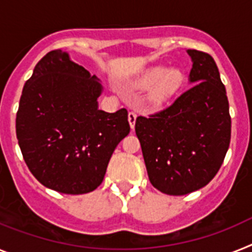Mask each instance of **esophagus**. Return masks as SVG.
<instances>
[{"instance_id":"34e87169","label":"esophagus","mask_w":252,"mask_h":252,"mask_svg":"<svg viewBox=\"0 0 252 252\" xmlns=\"http://www.w3.org/2000/svg\"><path fill=\"white\" fill-rule=\"evenodd\" d=\"M136 120H137V114L136 113H129L128 114V122H129L130 124V128H134V126H136Z\"/></svg>"}]
</instances>
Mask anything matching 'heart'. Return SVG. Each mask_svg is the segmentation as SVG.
Returning <instances> with one entry per match:
<instances>
[{"label": "heart", "mask_w": 252, "mask_h": 252, "mask_svg": "<svg viewBox=\"0 0 252 252\" xmlns=\"http://www.w3.org/2000/svg\"><path fill=\"white\" fill-rule=\"evenodd\" d=\"M182 82L183 73L179 69L158 65L142 74L136 84L141 90L152 88L150 98L155 105H161L178 91Z\"/></svg>", "instance_id": "heart-1"}]
</instances>
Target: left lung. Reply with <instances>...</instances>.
Listing matches in <instances>:
<instances>
[{
    "label": "left lung",
    "mask_w": 252,
    "mask_h": 252,
    "mask_svg": "<svg viewBox=\"0 0 252 252\" xmlns=\"http://www.w3.org/2000/svg\"><path fill=\"white\" fill-rule=\"evenodd\" d=\"M187 52L191 88L166 109L136 120L150 182L173 196L208 185L230 142L229 103L214 59L202 51Z\"/></svg>",
    "instance_id": "obj_1"
}]
</instances>
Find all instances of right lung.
Instances as JSON below:
<instances>
[{"label": "right lung", "mask_w": 252, "mask_h": 252, "mask_svg": "<svg viewBox=\"0 0 252 252\" xmlns=\"http://www.w3.org/2000/svg\"><path fill=\"white\" fill-rule=\"evenodd\" d=\"M96 75L54 50L27 80L16 114L25 164L44 187L82 194L102 183L114 150L130 130L128 111L98 110Z\"/></svg>", "instance_id": "right-lung-1"}]
</instances>
